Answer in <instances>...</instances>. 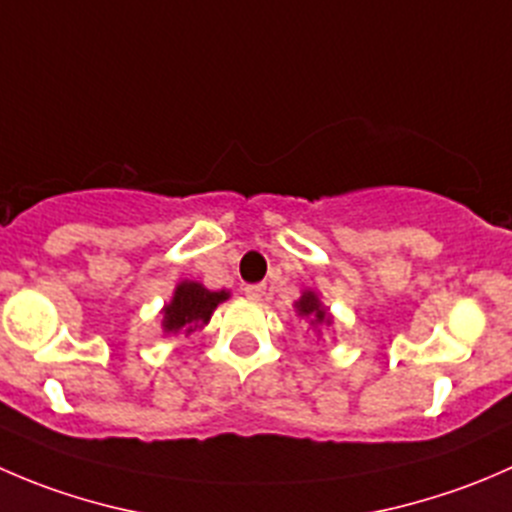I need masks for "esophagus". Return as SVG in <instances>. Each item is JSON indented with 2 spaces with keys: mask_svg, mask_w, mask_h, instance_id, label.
I'll list each match as a JSON object with an SVG mask.
<instances>
[{
  "mask_svg": "<svg viewBox=\"0 0 512 512\" xmlns=\"http://www.w3.org/2000/svg\"><path fill=\"white\" fill-rule=\"evenodd\" d=\"M245 295L250 297V300H262V295H265V285H247L245 287Z\"/></svg>",
  "mask_w": 512,
  "mask_h": 512,
  "instance_id": "esophagus-1",
  "label": "esophagus"
}]
</instances>
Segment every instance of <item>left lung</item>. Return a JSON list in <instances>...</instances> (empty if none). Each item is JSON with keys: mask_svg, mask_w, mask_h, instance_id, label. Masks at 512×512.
<instances>
[{"mask_svg": "<svg viewBox=\"0 0 512 512\" xmlns=\"http://www.w3.org/2000/svg\"><path fill=\"white\" fill-rule=\"evenodd\" d=\"M295 307H297V315L307 317L312 327L330 325V322H332L330 312L325 310V305H322V302H320V297H317L312 290L302 292V297L295 302Z\"/></svg>", "mask_w": 512, "mask_h": 512, "instance_id": "1", "label": "left lung"}]
</instances>
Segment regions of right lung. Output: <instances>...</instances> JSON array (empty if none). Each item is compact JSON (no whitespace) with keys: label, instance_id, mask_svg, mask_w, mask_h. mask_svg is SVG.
<instances>
[{"label":"right lung","instance_id":"right-lung-1","mask_svg":"<svg viewBox=\"0 0 512 512\" xmlns=\"http://www.w3.org/2000/svg\"><path fill=\"white\" fill-rule=\"evenodd\" d=\"M230 292L207 290L200 282L185 280L175 287L172 300L162 307V330L165 332H195L197 327L207 325L220 302H225Z\"/></svg>","mask_w":512,"mask_h":512}]
</instances>
